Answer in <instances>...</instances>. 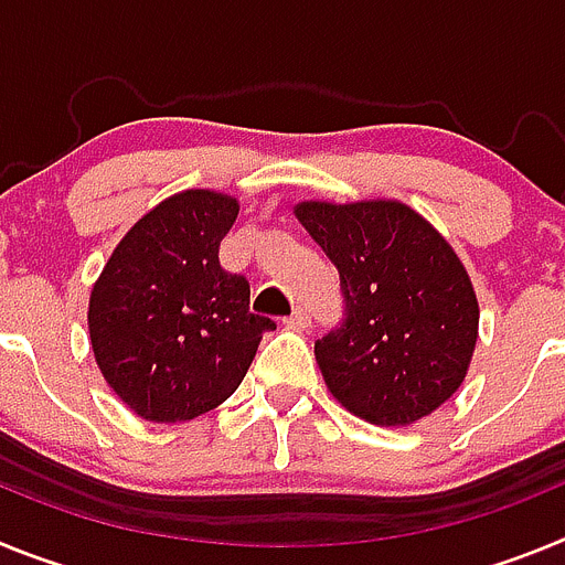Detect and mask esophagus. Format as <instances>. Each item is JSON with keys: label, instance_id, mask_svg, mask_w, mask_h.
<instances>
[{"label": "esophagus", "instance_id": "obj_1", "mask_svg": "<svg viewBox=\"0 0 565 565\" xmlns=\"http://www.w3.org/2000/svg\"><path fill=\"white\" fill-rule=\"evenodd\" d=\"M308 322H311V313H308V308H302V306L294 308L291 317L286 319L288 328H308Z\"/></svg>", "mask_w": 565, "mask_h": 565}]
</instances>
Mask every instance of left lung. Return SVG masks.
Listing matches in <instances>:
<instances>
[{
	"mask_svg": "<svg viewBox=\"0 0 565 565\" xmlns=\"http://www.w3.org/2000/svg\"><path fill=\"white\" fill-rule=\"evenodd\" d=\"M297 217L342 286L344 319L313 344L328 391L371 424L430 416L461 387L478 339L476 291L450 243L396 201L299 203Z\"/></svg>",
	"mask_w": 565,
	"mask_h": 565,
	"instance_id": "1",
	"label": "left lung"
}]
</instances>
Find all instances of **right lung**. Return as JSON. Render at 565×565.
<instances>
[{
  "instance_id": "right-lung-1",
  "label": "right lung",
  "mask_w": 565,
  "mask_h": 565,
  "mask_svg": "<svg viewBox=\"0 0 565 565\" xmlns=\"http://www.w3.org/2000/svg\"><path fill=\"white\" fill-rule=\"evenodd\" d=\"M237 201L189 189L135 223L89 294V342L129 411L189 422L239 387L274 319L252 313V286L221 266Z\"/></svg>"
}]
</instances>
